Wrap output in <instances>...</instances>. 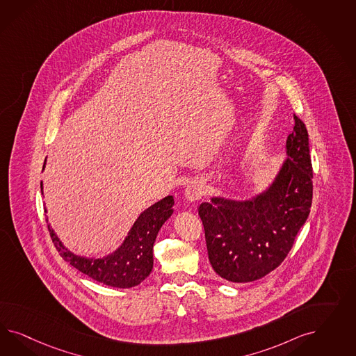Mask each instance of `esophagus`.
<instances>
[{
  "label": "esophagus",
  "mask_w": 356,
  "mask_h": 356,
  "mask_svg": "<svg viewBox=\"0 0 356 356\" xmlns=\"http://www.w3.org/2000/svg\"><path fill=\"white\" fill-rule=\"evenodd\" d=\"M185 197H186V200L188 201H197V200H200L201 197H204V194H205V188H204V185L200 183V181H191V183L186 185V188H185Z\"/></svg>",
  "instance_id": "esophagus-1"
}]
</instances>
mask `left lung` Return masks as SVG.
I'll use <instances>...</instances> for the list:
<instances>
[{
	"mask_svg": "<svg viewBox=\"0 0 356 356\" xmlns=\"http://www.w3.org/2000/svg\"><path fill=\"white\" fill-rule=\"evenodd\" d=\"M293 120L289 158L266 193L245 202L213 198L198 207L209 261L223 280L252 282L278 268L309 216L313 170L308 131L295 113Z\"/></svg>",
	"mask_w": 356,
	"mask_h": 356,
	"instance_id": "8db88e82",
	"label": "left lung"
}]
</instances>
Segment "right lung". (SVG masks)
Here are the masks:
<instances>
[{"instance_id": "right-lung-1", "label": "right lung", "mask_w": 356, "mask_h": 356, "mask_svg": "<svg viewBox=\"0 0 356 356\" xmlns=\"http://www.w3.org/2000/svg\"><path fill=\"white\" fill-rule=\"evenodd\" d=\"M42 192L43 185L40 184ZM173 197L168 195L145 210L133 225L124 244L103 259H83L64 248L48 225V231L60 256L87 277L111 287L129 289L140 284L152 270V247L163 223L172 214Z\"/></svg>"}]
</instances>
